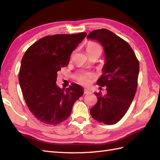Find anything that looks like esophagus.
Here are the masks:
<instances>
[{"mask_svg":"<svg viewBox=\"0 0 160 160\" xmlns=\"http://www.w3.org/2000/svg\"><path fill=\"white\" fill-rule=\"evenodd\" d=\"M90 93L91 92H90L88 89H84V94H90Z\"/></svg>","mask_w":160,"mask_h":160,"instance_id":"1","label":"esophagus"}]
</instances>
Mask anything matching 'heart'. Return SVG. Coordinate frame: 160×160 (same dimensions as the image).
Here are the masks:
<instances>
[{
	"mask_svg": "<svg viewBox=\"0 0 160 160\" xmlns=\"http://www.w3.org/2000/svg\"><path fill=\"white\" fill-rule=\"evenodd\" d=\"M86 50L87 52H92L96 50H99L101 52V46L98 44L97 42L94 41H89L88 42L86 45ZM94 78V75L92 73V72H82L78 75L76 77V80L81 85L88 86L92 82Z\"/></svg>",
	"mask_w": 160,
	"mask_h": 160,
	"instance_id": "1",
	"label": "heart"
}]
</instances>
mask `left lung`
<instances>
[{"label":"left lung","mask_w":160,"mask_h":160,"mask_svg":"<svg viewBox=\"0 0 160 160\" xmlns=\"http://www.w3.org/2000/svg\"><path fill=\"white\" fill-rule=\"evenodd\" d=\"M88 38L97 40L103 47L106 63L97 85L106 87L107 91L104 96L95 93L97 103L90 109V114L99 122L114 124L126 114L134 98L138 61L129 43L108 29L93 31Z\"/></svg>","instance_id":"left-lung-1"}]
</instances>
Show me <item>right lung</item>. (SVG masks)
<instances>
[{
	"instance_id": "1",
	"label": "right lung",
	"mask_w": 160,
	"mask_h": 160,
	"mask_svg": "<svg viewBox=\"0 0 160 160\" xmlns=\"http://www.w3.org/2000/svg\"><path fill=\"white\" fill-rule=\"evenodd\" d=\"M86 36L82 32L43 37L22 57L19 82L23 97L32 114L43 123L57 124L66 120L74 103L83 94L78 84L64 89L56 81L57 72L68 65L72 52Z\"/></svg>"
}]
</instances>
